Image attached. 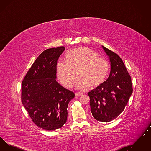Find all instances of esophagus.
Returning a JSON list of instances; mask_svg holds the SVG:
<instances>
[{"label": "esophagus", "mask_w": 151, "mask_h": 151, "mask_svg": "<svg viewBox=\"0 0 151 151\" xmlns=\"http://www.w3.org/2000/svg\"><path fill=\"white\" fill-rule=\"evenodd\" d=\"M83 94L81 93H78V92H77V93H75V96H76V97H80V96H83Z\"/></svg>", "instance_id": "obj_1"}]
</instances>
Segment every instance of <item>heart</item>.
I'll list each match as a JSON object with an SVG mask.
<instances>
[{
	"label": "heart",
	"instance_id": "obj_1",
	"mask_svg": "<svg viewBox=\"0 0 151 151\" xmlns=\"http://www.w3.org/2000/svg\"><path fill=\"white\" fill-rule=\"evenodd\" d=\"M65 60L59 61L57 65L59 80L65 88L73 86L76 76L75 86L84 90L88 86L93 88L104 83L108 75V61L88 47H80L67 52Z\"/></svg>",
	"mask_w": 151,
	"mask_h": 151
}]
</instances>
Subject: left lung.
Listing matches in <instances>:
<instances>
[{
	"mask_svg": "<svg viewBox=\"0 0 151 151\" xmlns=\"http://www.w3.org/2000/svg\"><path fill=\"white\" fill-rule=\"evenodd\" d=\"M102 47L109 57L110 73L105 81L88 94L94 118L99 121L109 122L124 110L133 89L131 76L122 59L114 52Z\"/></svg>",
	"mask_w": 151,
	"mask_h": 151,
	"instance_id": "obj_1",
	"label": "left lung"
}]
</instances>
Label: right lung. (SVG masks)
I'll use <instances>...</instances> for the list:
<instances>
[{
	"instance_id": "right-lung-1",
	"label": "right lung",
	"mask_w": 151,
	"mask_h": 151,
	"mask_svg": "<svg viewBox=\"0 0 151 151\" xmlns=\"http://www.w3.org/2000/svg\"><path fill=\"white\" fill-rule=\"evenodd\" d=\"M65 47L46 49L36 59L22 81V102L32 121L46 130L61 128L67 119L71 91L56 81L57 65Z\"/></svg>"
}]
</instances>
